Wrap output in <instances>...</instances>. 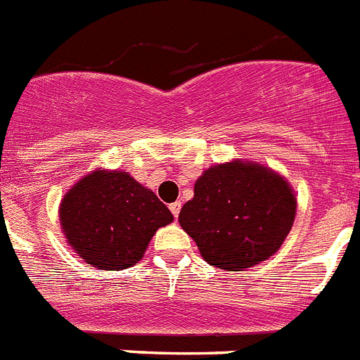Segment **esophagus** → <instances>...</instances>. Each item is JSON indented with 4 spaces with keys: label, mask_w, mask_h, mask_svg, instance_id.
I'll use <instances>...</instances> for the list:
<instances>
[{
    "label": "esophagus",
    "mask_w": 360,
    "mask_h": 360,
    "mask_svg": "<svg viewBox=\"0 0 360 360\" xmlns=\"http://www.w3.org/2000/svg\"><path fill=\"white\" fill-rule=\"evenodd\" d=\"M169 210H171V213H173L174 218H178V214H180V210H182V204H180V202H173V204L169 205Z\"/></svg>",
    "instance_id": "esophagus-1"
}]
</instances>
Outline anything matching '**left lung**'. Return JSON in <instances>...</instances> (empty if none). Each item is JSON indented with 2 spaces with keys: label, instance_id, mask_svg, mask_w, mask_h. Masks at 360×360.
<instances>
[{
  "label": "left lung",
  "instance_id": "8db88e82",
  "mask_svg": "<svg viewBox=\"0 0 360 360\" xmlns=\"http://www.w3.org/2000/svg\"><path fill=\"white\" fill-rule=\"evenodd\" d=\"M297 200L284 178L259 164L210 167L195 184V198L180 211V226L205 262L242 271L269 259L295 220Z\"/></svg>",
  "mask_w": 360,
  "mask_h": 360
}]
</instances>
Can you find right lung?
Returning <instances> with one entry per match:
<instances>
[{
    "label": "right lung",
    "mask_w": 360,
    "mask_h": 360,
    "mask_svg": "<svg viewBox=\"0 0 360 360\" xmlns=\"http://www.w3.org/2000/svg\"><path fill=\"white\" fill-rule=\"evenodd\" d=\"M60 218L78 257L107 271L134 266L156 229L173 222L155 193L118 171L82 178L61 202Z\"/></svg>",
    "instance_id": "add662e5"
}]
</instances>
